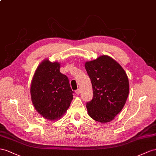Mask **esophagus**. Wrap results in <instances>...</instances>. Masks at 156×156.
I'll use <instances>...</instances> for the list:
<instances>
[{
  "label": "esophagus",
  "mask_w": 156,
  "mask_h": 156,
  "mask_svg": "<svg viewBox=\"0 0 156 156\" xmlns=\"http://www.w3.org/2000/svg\"><path fill=\"white\" fill-rule=\"evenodd\" d=\"M76 93L78 95H79L81 93V90H80V89H78L76 91Z\"/></svg>",
  "instance_id": "obj_1"
}]
</instances>
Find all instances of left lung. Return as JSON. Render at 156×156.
Masks as SVG:
<instances>
[{
    "label": "left lung",
    "mask_w": 156,
    "mask_h": 156,
    "mask_svg": "<svg viewBox=\"0 0 156 156\" xmlns=\"http://www.w3.org/2000/svg\"><path fill=\"white\" fill-rule=\"evenodd\" d=\"M94 91L87 103L90 117L100 122L115 119L125 105L129 93V82L125 71L113 58L102 55L85 63Z\"/></svg>",
    "instance_id": "obj_1"
}]
</instances>
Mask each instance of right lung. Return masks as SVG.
Listing matches in <instances>:
<instances>
[{
  "instance_id": "1",
  "label": "right lung",
  "mask_w": 156,
  "mask_h": 156,
  "mask_svg": "<svg viewBox=\"0 0 156 156\" xmlns=\"http://www.w3.org/2000/svg\"><path fill=\"white\" fill-rule=\"evenodd\" d=\"M61 65L46 59L40 64L31 81V101L44 118L54 121L66 113L73 99L69 78L60 72Z\"/></svg>"
}]
</instances>
